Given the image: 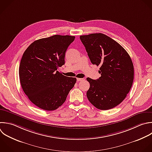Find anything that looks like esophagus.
Masks as SVG:
<instances>
[{
	"label": "esophagus",
	"instance_id": "34e87169",
	"mask_svg": "<svg viewBox=\"0 0 152 152\" xmlns=\"http://www.w3.org/2000/svg\"><path fill=\"white\" fill-rule=\"evenodd\" d=\"M77 80L78 81H84V78H77Z\"/></svg>",
	"mask_w": 152,
	"mask_h": 152
}]
</instances>
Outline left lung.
Wrapping results in <instances>:
<instances>
[{"mask_svg": "<svg viewBox=\"0 0 152 152\" xmlns=\"http://www.w3.org/2000/svg\"><path fill=\"white\" fill-rule=\"evenodd\" d=\"M93 65L99 66L101 77L87 78L90 87L89 102L96 108L108 110L120 104L129 93L134 80V66L126 51L116 41L102 33L81 36Z\"/></svg>", "mask_w": 152, "mask_h": 152, "instance_id": "8db88e82", "label": "left lung"}]
</instances>
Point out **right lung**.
<instances>
[{"mask_svg": "<svg viewBox=\"0 0 152 152\" xmlns=\"http://www.w3.org/2000/svg\"><path fill=\"white\" fill-rule=\"evenodd\" d=\"M75 36L55 35L32 43L19 68L21 87L29 100L46 110H53L66 100L77 79L57 69L65 64V52Z\"/></svg>", "mask_w": 152, "mask_h": 152, "instance_id": "right-lung-1", "label": "right lung"}]
</instances>
